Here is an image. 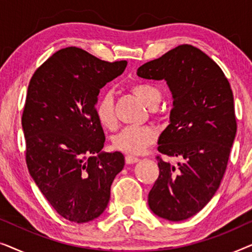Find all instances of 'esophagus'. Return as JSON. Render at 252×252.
<instances>
[{"label": "esophagus", "mask_w": 252, "mask_h": 252, "mask_svg": "<svg viewBox=\"0 0 252 252\" xmlns=\"http://www.w3.org/2000/svg\"><path fill=\"white\" fill-rule=\"evenodd\" d=\"M125 160L127 164H134L136 163V161H139V157H135V156H132V155H127L125 157Z\"/></svg>", "instance_id": "esophagus-1"}]
</instances>
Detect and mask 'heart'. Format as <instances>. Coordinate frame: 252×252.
Segmentation results:
<instances>
[{"instance_id": "heart-1", "label": "heart", "mask_w": 252, "mask_h": 252, "mask_svg": "<svg viewBox=\"0 0 252 252\" xmlns=\"http://www.w3.org/2000/svg\"><path fill=\"white\" fill-rule=\"evenodd\" d=\"M130 91L150 106L157 105L160 101V92L156 86L148 82H135L129 86ZM95 115L99 124L105 128L112 129L117 125L115 103L111 93L105 92L99 96L95 105ZM156 130L150 126H127L112 137V146L127 154H140L156 140Z\"/></svg>"}]
</instances>
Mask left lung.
Wrapping results in <instances>:
<instances>
[{
    "instance_id": "8db88e82",
    "label": "left lung",
    "mask_w": 252,
    "mask_h": 252,
    "mask_svg": "<svg viewBox=\"0 0 252 252\" xmlns=\"http://www.w3.org/2000/svg\"><path fill=\"white\" fill-rule=\"evenodd\" d=\"M136 74L165 80L172 93L158 151L184 161L174 166L157 156L159 175L148 204L160 218L181 221L208 204L225 174L237 128L232 88L218 64L190 44L148 62Z\"/></svg>"
}]
</instances>
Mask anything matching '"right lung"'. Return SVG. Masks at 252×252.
Returning <instances> with one entry per match:
<instances>
[{
  "label": "right lung",
  "mask_w": 252,
  "mask_h": 252,
  "mask_svg": "<svg viewBox=\"0 0 252 252\" xmlns=\"http://www.w3.org/2000/svg\"><path fill=\"white\" fill-rule=\"evenodd\" d=\"M126 65L67 47L48 58L30 81L22 117L27 168L50 205L70 221L88 222L104 212L125 165L119 151H101L105 136L95 105L99 89Z\"/></svg>",
  "instance_id": "right-lung-1"
}]
</instances>
